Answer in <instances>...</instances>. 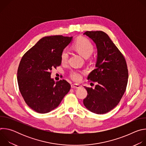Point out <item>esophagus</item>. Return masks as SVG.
<instances>
[{
  "label": "esophagus",
  "mask_w": 146,
  "mask_h": 146,
  "mask_svg": "<svg viewBox=\"0 0 146 146\" xmlns=\"http://www.w3.org/2000/svg\"><path fill=\"white\" fill-rule=\"evenodd\" d=\"M72 88H76V89H78V88H80L81 87V86L78 84H72L71 86Z\"/></svg>",
  "instance_id": "esophagus-1"
}]
</instances>
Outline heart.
Instances as JSON below:
<instances>
[{
	"instance_id": "heart-1",
	"label": "heart",
	"mask_w": 146,
	"mask_h": 146,
	"mask_svg": "<svg viewBox=\"0 0 146 146\" xmlns=\"http://www.w3.org/2000/svg\"><path fill=\"white\" fill-rule=\"evenodd\" d=\"M74 48L83 57L87 58L89 57L94 51V46L91 41L85 37H80L78 38L74 44ZM69 52L68 49L65 48L62 50L60 54V61L62 63H66L68 61ZM84 73L80 70H73L70 73L71 78L77 82L80 81L82 78V74Z\"/></svg>"
}]
</instances>
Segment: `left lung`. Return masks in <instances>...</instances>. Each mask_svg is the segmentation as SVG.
<instances>
[{
	"label": "left lung",
	"instance_id": "obj_1",
	"mask_svg": "<svg viewBox=\"0 0 146 146\" xmlns=\"http://www.w3.org/2000/svg\"><path fill=\"white\" fill-rule=\"evenodd\" d=\"M83 35L92 40L97 49L96 68L87 78L97 84L95 89L84 87L88 94L83 103L94 113L105 114L118 105L126 90L128 79L126 60L106 33L87 31Z\"/></svg>",
	"mask_w": 146,
	"mask_h": 146
}]
</instances>
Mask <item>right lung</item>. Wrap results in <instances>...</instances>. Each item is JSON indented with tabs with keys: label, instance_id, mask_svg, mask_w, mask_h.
<instances>
[{
	"label": "right lung",
	"instance_id": "add662e5",
	"mask_svg": "<svg viewBox=\"0 0 146 146\" xmlns=\"http://www.w3.org/2000/svg\"><path fill=\"white\" fill-rule=\"evenodd\" d=\"M73 37L46 36L23 56L17 71L19 89L27 105L44 114L56 108L70 89L65 80L55 82L51 71L61 64L60 54Z\"/></svg>",
	"mask_w": 146,
	"mask_h": 146
}]
</instances>
